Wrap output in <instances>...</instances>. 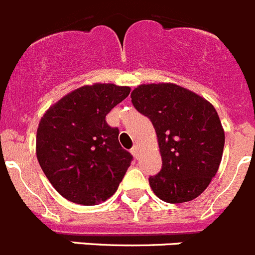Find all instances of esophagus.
<instances>
[{
    "mask_svg": "<svg viewBox=\"0 0 255 255\" xmlns=\"http://www.w3.org/2000/svg\"><path fill=\"white\" fill-rule=\"evenodd\" d=\"M130 152H132V155H133L134 158H138V146L134 145L132 149H130Z\"/></svg>",
    "mask_w": 255,
    "mask_h": 255,
    "instance_id": "1",
    "label": "esophagus"
}]
</instances>
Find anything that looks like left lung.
I'll list each match as a JSON object with an SVG mask.
<instances>
[{
  "label": "left lung",
  "mask_w": 255,
  "mask_h": 255,
  "mask_svg": "<svg viewBox=\"0 0 255 255\" xmlns=\"http://www.w3.org/2000/svg\"><path fill=\"white\" fill-rule=\"evenodd\" d=\"M130 99L158 137L163 165L149 178L154 194L172 204L198 198L222 160L225 130L214 106L174 83L137 86Z\"/></svg>",
  "instance_id": "8db88e82"
}]
</instances>
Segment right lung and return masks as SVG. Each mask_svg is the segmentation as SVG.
I'll return each instance as SVG.
<instances>
[{"label": "right lung", "mask_w": 255, "mask_h": 255, "mask_svg": "<svg viewBox=\"0 0 255 255\" xmlns=\"http://www.w3.org/2000/svg\"><path fill=\"white\" fill-rule=\"evenodd\" d=\"M127 86L94 83L72 91L39 121L35 152L43 173L61 196L96 205L114 195L132 161L119 129L106 115L129 95Z\"/></svg>", "instance_id": "right-lung-1"}]
</instances>
